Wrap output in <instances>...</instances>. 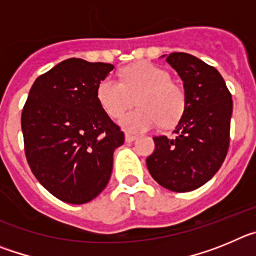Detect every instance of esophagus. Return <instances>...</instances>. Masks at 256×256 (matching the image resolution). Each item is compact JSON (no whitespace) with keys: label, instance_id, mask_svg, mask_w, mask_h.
<instances>
[{"label":"esophagus","instance_id":"esophagus-1","mask_svg":"<svg viewBox=\"0 0 256 256\" xmlns=\"http://www.w3.org/2000/svg\"><path fill=\"white\" fill-rule=\"evenodd\" d=\"M136 138H137L136 136L130 134V133H126V142H128V144H130V142H133Z\"/></svg>","mask_w":256,"mask_h":256}]
</instances>
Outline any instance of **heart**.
<instances>
[{
	"instance_id": "obj_1",
	"label": "heart",
	"mask_w": 256,
	"mask_h": 256,
	"mask_svg": "<svg viewBox=\"0 0 256 256\" xmlns=\"http://www.w3.org/2000/svg\"><path fill=\"white\" fill-rule=\"evenodd\" d=\"M140 108L122 116L119 124L130 133H141L160 123L173 126L186 108V94L172 82L165 69L140 62L122 70L120 79L106 76L97 86V100L110 118H119L134 104Z\"/></svg>"
}]
</instances>
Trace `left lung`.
Instances as JSON below:
<instances>
[{
    "label": "left lung",
    "mask_w": 256,
    "mask_h": 256,
    "mask_svg": "<svg viewBox=\"0 0 256 256\" xmlns=\"http://www.w3.org/2000/svg\"><path fill=\"white\" fill-rule=\"evenodd\" d=\"M183 80L186 108L176 138L155 136V150L146 159L154 180L164 188L188 192L219 170L230 148L232 94L214 66L184 52L166 58Z\"/></svg>",
    "instance_id": "obj_1"
}]
</instances>
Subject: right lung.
<instances>
[{"mask_svg": "<svg viewBox=\"0 0 256 256\" xmlns=\"http://www.w3.org/2000/svg\"><path fill=\"white\" fill-rule=\"evenodd\" d=\"M114 69L68 58L36 79L22 112L26 162L58 200L86 204L108 184L124 133L104 112L97 86Z\"/></svg>", "mask_w": 256, "mask_h": 256, "instance_id": "add662e5", "label": "right lung"}]
</instances>
